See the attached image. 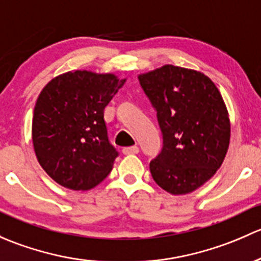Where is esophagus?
Wrapping results in <instances>:
<instances>
[{
    "label": "esophagus",
    "instance_id": "1",
    "mask_svg": "<svg viewBox=\"0 0 261 261\" xmlns=\"http://www.w3.org/2000/svg\"><path fill=\"white\" fill-rule=\"evenodd\" d=\"M122 152L124 153V154H137V153L139 152V148L137 146L125 147V148H123Z\"/></svg>",
    "mask_w": 261,
    "mask_h": 261
}]
</instances>
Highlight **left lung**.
Returning a JSON list of instances; mask_svg holds the SVG:
<instances>
[{"mask_svg":"<svg viewBox=\"0 0 261 261\" xmlns=\"http://www.w3.org/2000/svg\"><path fill=\"white\" fill-rule=\"evenodd\" d=\"M139 84L157 112L163 146L150 161L155 184L172 195L192 192L221 167L230 143L229 113L205 74L165 65L141 74Z\"/></svg>","mask_w":261,"mask_h":261,"instance_id":"1","label":"left lung"}]
</instances>
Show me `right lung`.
Returning <instances> with one entry per match:
<instances>
[{"instance_id": "obj_1", "label": "right lung", "mask_w": 261, "mask_h": 261, "mask_svg": "<svg viewBox=\"0 0 261 261\" xmlns=\"http://www.w3.org/2000/svg\"><path fill=\"white\" fill-rule=\"evenodd\" d=\"M125 79L75 70L41 90L32 117V143L44 171L61 186L85 191L100 184L118 152L108 139L104 109Z\"/></svg>"}]
</instances>
